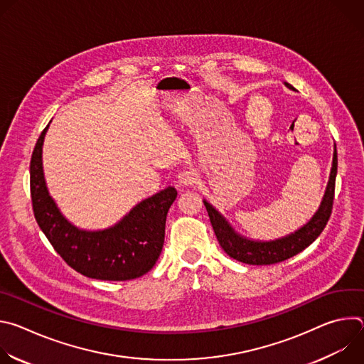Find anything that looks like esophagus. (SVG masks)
<instances>
[{"label":"esophagus","instance_id":"34e87169","mask_svg":"<svg viewBox=\"0 0 364 364\" xmlns=\"http://www.w3.org/2000/svg\"><path fill=\"white\" fill-rule=\"evenodd\" d=\"M198 180V174L196 170H184L178 174V183L183 186H193Z\"/></svg>","mask_w":364,"mask_h":364}]
</instances>
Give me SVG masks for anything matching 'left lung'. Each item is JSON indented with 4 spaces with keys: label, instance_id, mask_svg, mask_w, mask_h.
Instances as JSON below:
<instances>
[{
    "label": "left lung",
    "instance_id": "left-lung-1",
    "mask_svg": "<svg viewBox=\"0 0 364 364\" xmlns=\"http://www.w3.org/2000/svg\"><path fill=\"white\" fill-rule=\"evenodd\" d=\"M285 86L292 89V86L287 82H285ZM336 176H337V149L334 148L333 167L330 171L328 184H327L323 201L316 215L309 219L306 225H304L294 233L271 242L250 240V239H246L245 236H240L239 233L235 232V229L229 225V222L215 209L209 201L203 200V203L205 205L207 213H209L213 230L216 233V237L220 246L230 257L247 265H272V264L282 262L285 259H289L296 253L302 252L324 230L331 216Z\"/></svg>",
    "mask_w": 364,
    "mask_h": 364
}]
</instances>
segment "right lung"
I'll return each mask as SVG.
<instances>
[{"label": "right lung", "instance_id": "obj_1", "mask_svg": "<svg viewBox=\"0 0 364 364\" xmlns=\"http://www.w3.org/2000/svg\"><path fill=\"white\" fill-rule=\"evenodd\" d=\"M47 128L31 155L30 191L34 218L51 246L70 268L87 278L129 281L151 271L164 245L167 213L177 190L167 187L142 200L108 229H79L62 215L46 186L41 152Z\"/></svg>", "mask_w": 364, "mask_h": 364}]
</instances>
